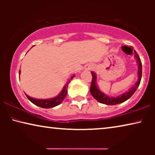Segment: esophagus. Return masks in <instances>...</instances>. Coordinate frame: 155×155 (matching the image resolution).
Here are the masks:
<instances>
[{
	"mask_svg": "<svg viewBox=\"0 0 155 155\" xmlns=\"http://www.w3.org/2000/svg\"><path fill=\"white\" fill-rule=\"evenodd\" d=\"M86 69L90 70V69H91V66H90V65H88V66H87V67H86Z\"/></svg>",
	"mask_w": 155,
	"mask_h": 155,
	"instance_id": "1",
	"label": "esophagus"
}]
</instances>
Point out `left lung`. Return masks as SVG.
Segmentation results:
<instances>
[{
  "label": "left lung",
  "instance_id": "obj_1",
  "mask_svg": "<svg viewBox=\"0 0 155 155\" xmlns=\"http://www.w3.org/2000/svg\"><path fill=\"white\" fill-rule=\"evenodd\" d=\"M135 58L137 59L136 62L138 65V71H137V75H138V80L134 86L132 88H130L128 92L124 93L121 95H119L118 97H109L108 95L105 94L104 93H103L101 91L99 90L98 87L97 86L96 84V80H97V76L94 72H91L92 75V83H91L90 87V93L92 95V97L94 98L104 104L107 105H115L118 104H120L124 102L125 101L128 100L129 98H130L132 97V95L134 94L135 91H136L137 88L138 87L140 83L141 78H142V63L140 61V58L138 56V54H137L136 51L135 52Z\"/></svg>",
  "mask_w": 155,
  "mask_h": 155
}]
</instances>
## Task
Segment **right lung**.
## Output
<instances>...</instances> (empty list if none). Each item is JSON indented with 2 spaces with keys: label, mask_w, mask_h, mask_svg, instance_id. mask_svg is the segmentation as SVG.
Here are the masks:
<instances>
[{
  "label": "right lung",
  "mask_w": 155,
  "mask_h": 155,
  "mask_svg": "<svg viewBox=\"0 0 155 155\" xmlns=\"http://www.w3.org/2000/svg\"><path fill=\"white\" fill-rule=\"evenodd\" d=\"M19 74H20V71L19 72ZM75 77V75H73L71 78L68 81L66 82V84H65L64 87H63V90L61 91L60 94L57 95L56 97H54L51 99H38L35 98H32V97H29L28 95L25 94L27 98L31 103H33L34 104L38 106V107L44 108V109H50V108H53L54 107H56L60 104L62 101L64 100V99L66 97V95L68 94V84L71 82V80Z\"/></svg>",
  "instance_id": "obj_1"
}]
</instances>
